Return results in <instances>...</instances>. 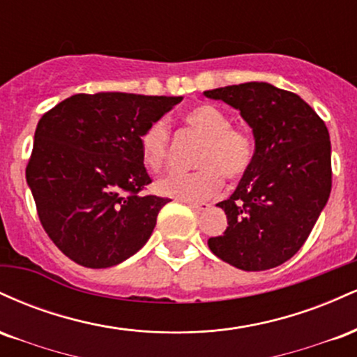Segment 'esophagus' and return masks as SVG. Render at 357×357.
Segmentation results:
<instances>
[{
    "label": "esophagus",
    "instance_id": "esophagus-1",
    "mask_svg": "<svg viewBox=\"0 0 357 357\" xmlns=\"http://www.w3.org/2000/svg\"><path fill=\"white\" fill-rule=\"evenodd\" d=\"M188 206H190L195 213H202V211L210 210V203H204V202H202V203H188Z\"/></svg>",
    "mask_w": 357,
    "mask_h": 357
}]
</instances>
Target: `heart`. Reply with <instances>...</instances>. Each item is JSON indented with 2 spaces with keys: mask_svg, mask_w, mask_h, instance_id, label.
<instances>
[{
  "mask_svg": "<svg viewBox=\"0 0 357 357\" xmlns=\"http://www.w3.org/2000/svg\"><path fill=\"white\" fill-rule=\"evenodd\" d=\"M184 122L204 137L196 155L199 167L191 173L174 171L155 183V191L179 202L199 203L211 198L223 186V174L238 179L248 171L253 159L252 137L231 121L223 110L202 104L184 112ZM141 158L149 171L165 166L169 149V127L165 121H154L139 139Z\"/></svg>",
  "mask_w": 357,
  "mask_h": 357,
  "instance_id": "obj_1",
  "label": "heart"
}]
</instances>
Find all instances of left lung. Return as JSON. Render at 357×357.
<instances>
[{
	"label": "left lung",
	"mask_w": 357,
	"mask_h": 357,
	"mask_svg": "<svg viewBox=\"0 0 357 357\" xmlns=\"http://www.w3.org/2000/svg\"><path fill=\"white\" fill-rule=\"evenodd\" d=\"M247 122L255 139L252 165L228 199L216 204L228 220L208 240L233 267H278L305 243L331 195V139L326 124L297 93L267 82L206 90Z\"/></svg>",
	"instance_id": "obj_1"
}]
</instances>
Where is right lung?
I'll return each instance as SVG.
<instances>
[{"instance_id": "add662e5", "label": "right lung", "mask_w": 357, "mask_h": 357, "mask_svg": "<svg viewBox=\"0 0 357 357\" xmlns=\"http://www.w3.org/2000/svg\"><path fill=\"white\" fill-rule=\"evenodd\" d=\"M183 97L77 93L40 119L26 183L53 243L79 265L107 268L149 240L167 198L144 196V129Z\"/></svg>"}]
</instances>
